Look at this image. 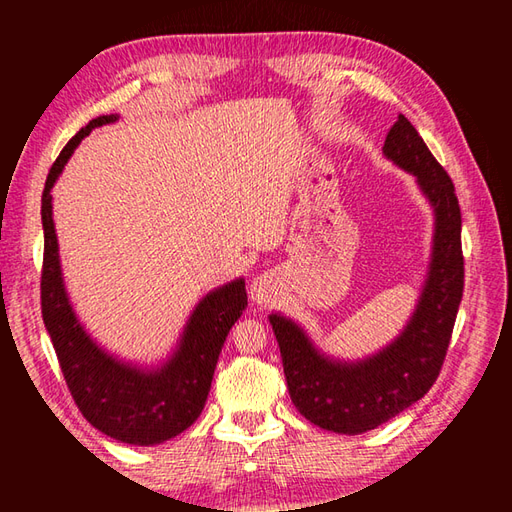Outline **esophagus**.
Here are the masks:
<instances>
[{"instance_id": "esophagus-1", "label": "esophagus", "mask_w": 512, "mask_h": 512, "mask_svg": "<svg viewBox=\"0 0 512 512\" xmlns=\"http://www.w3.org/2000/svg\"><path fill=\"white\" fill-rule=\"evenodd\" d=\"M275 295V281L270 275H259L253 279V284H250V299L259 303V306H266V303L273 301Z\"/></svg>"}]
</instances>
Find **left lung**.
Instances as JSON below:
<instances>
[{
	"label": "left lung",
	"instance_id": "8db88e82",
	"mask_svg": "<svg viewBox=\"0 0 512 512\" xmlns=\"http://www.w3.org/2000/svg\"><path fill=\"white\" fill-rule=\"evenodd\" d=\"M383 154L416 176L436 213L429 273L405 330L380 352L350 363L321 354L295 321L270 314L295 407L317 427L347 436L398 416L436 383L464 290L462 215L449 173L402 114Z\"/></svg>",
	"mask_w": 512,
	"mask_h": 512
}]
</instances>
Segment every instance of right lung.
Returning a JSON list of instances; mask_svg holds the SVG:
<instances>
[{
	"label": "right lung",
	"instance_id": "obj_1",
	"mask_svg": "<svg viewBox=\"0 0 512 512\" xmlns=\"http://www.w3.org/2000/svg\"><path fill=\"white\" fill-rule=\"evenodd\" d=\"M116 121V114L92 118L63 147L48 173L41 195V314L65 383L83 418L114 440L149 447L176 438L198 420L222 345L246 310L248 299L244 279L211 290L184 325L176 352L169 361L151 369L118 361L85 332L63 284L50 191L81 140L94 127Z\"/></svg>",
	"mask_w": 512,
	"mask_h": 512
}]
</instances>
